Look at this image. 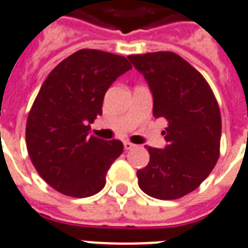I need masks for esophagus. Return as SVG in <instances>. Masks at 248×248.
I'll use <instances>...</instances> for the list:
<instances>
[{
  "label": "esophagus",
  "mask_w": 248,
  "mask_h": 248,
  "mask_svg": "<svg viewBox=\"0 0 248 248\" xmlns=\"http://www.w3.org/2000/svg\"><path fill=\"white\" fill-rule=\"evenodd\" d=\"M135 146H136L135 144H132V142L129 141L124 142V149H125V151H131V149H133Z\"/></svg>",
  "instance_id": "esophagus-1"
}]
</instances>
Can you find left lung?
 <instances>
[{"label": "left lung", "instance_id": "8db88e82", "mask_svg": "<svg viewBox=\"0 0 248 248\" xmlns=\"http://www.w3.org/2000/svg\"><path fill=\"white\" fill-rule=\"evenodd\" d=\"M153 95V116L164 117L165 149L146 146L149 162L137 170L139 186L157 200L189 194L210 174L219 158L222 122L209 83L174 52L129 55Z\"/></svg>", "mask_w": 248, "mask_h": 248}]
</instances>
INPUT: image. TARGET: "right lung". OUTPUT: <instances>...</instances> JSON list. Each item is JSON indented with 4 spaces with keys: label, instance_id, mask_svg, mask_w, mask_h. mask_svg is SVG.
Here are the masks:
<instances>
[{
    "label": "right lung",
    "instance_id": "obj_1",
    "mask_svg": "<svg viewBox=\"0 0 248 248\" xmlns=\"http://www.w3.org/2000/svg\"><path fill=\"white\" fill-rule=\"evenodd\" d=\"M131 68L122 55L83 48L43 82L29 112L26 146L39 176L59 193L84 198L106 185L107 171L124 145L90 136V124L102 115L107 90Z\"/></svg>",
    "mask_w": 248,
    "mask_h": 248
}]
</instances>
